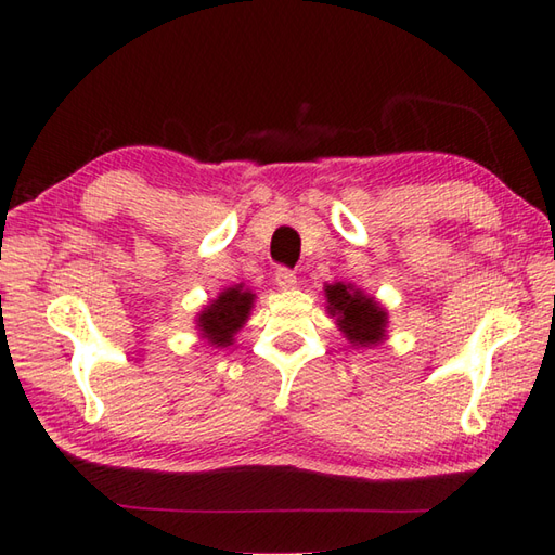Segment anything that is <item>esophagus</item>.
Returning <instances> with one entry per match:
<instances>
[{
  "mask_svg": "<svg viewBox=\"0 0 555 555\" xmlns=\"http://www.w3.org/2000/svg\"><path fill=\"white\" fill-rule=\"evenodd\" d=\"M274 279H276L279 288H294L296 286V274L288 267H279Z\"/></svg>",
  "mask_w": 555,
  "mask_h": 555,
  "instance_id": "1",
  "label": "esophagus"
}]
</instances>
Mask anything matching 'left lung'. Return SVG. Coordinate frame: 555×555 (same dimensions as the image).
I'll list each match as a JSON object with an SVG mask.
<instances>
[{
	"label": "left lung",
	"instance_id": "obj_1",
	"mask_svg": "<svg viewBox=\"0 0 555 555\" xmlns=\"http://www.w3.org/2000/svg\"><path fill=\"white\" fill-rule=\"evenodd\" d=\"M327 310L337 315L339 330L345 332L349 341L354 345L369 347L376 345L383 337V327H386V312L376 304L374 298L361 294L359 288H351L345 284L327 286Z\"/></svg>",
	"mask_w": 555,
	"mask_h": 555
}]
</instances>
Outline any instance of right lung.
Segmentation results:
<instances>
[{"instance_id":"right-lung-1","label":"right lung","mask_w":555,"mask_h":555,"mask_svg":"<svg viewBox=\"0 0 555 555\" xmlns=\"http://www.w3.org/2000/svg\"><path fill=\"white\" fill-rule=\"evenodd\" d=\"M251 300H255V294H249L243 286L223 291L214 304L201 312L198 327L204 332V337L218 347L230 345L235 332L245 325Z\"/></svg>"}]
</instances>
